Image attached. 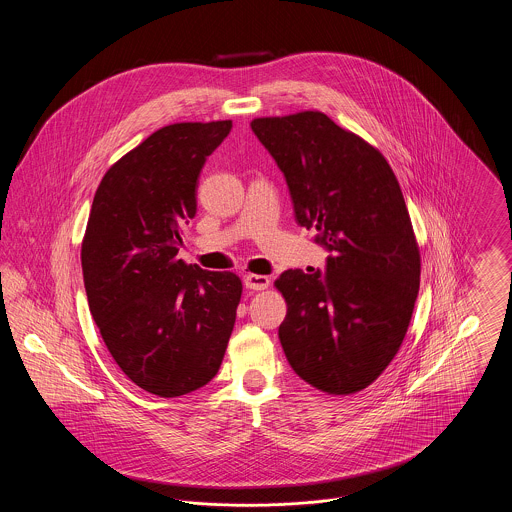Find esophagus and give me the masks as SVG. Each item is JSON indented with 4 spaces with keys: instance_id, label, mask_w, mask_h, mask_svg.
<instances>
[{
    "instance_id": "34e87169",
    "label": "esophagus",
    "mask_w": 512,
    "mask_h": 512,
    "mask_svg": "<svg viewBox=\"0 0 512 512\" xmlns=\"http://www.w3.org/2000/svg\"><path fill=\"white\" fill-rule=\"evenodd\" d=\"M270 280L263 274H245L244 286L247 290H253V292H259V290H267Z\"/></svg>"
}]
</instances>
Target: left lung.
<instances>
[{
	"label": "left lung",
	"instance_id": "left-lung-1",
	"mask_svg": "<svg viewBox=\"0 0 512 512\" xmlns=\"http://www.w3.org/2000/svg\"><path fill=\"white\" fill-rule=\"evenodd\" d=\"M284 174L295 222L330 255L276 280L288 313L278 338L317 390H365L390 365L413 317L420 255L399 182L384 155L318 111L251 121Z\"/></svg>",
	"mask_w": 512,
	"mask_h": 512
}]
</instances>
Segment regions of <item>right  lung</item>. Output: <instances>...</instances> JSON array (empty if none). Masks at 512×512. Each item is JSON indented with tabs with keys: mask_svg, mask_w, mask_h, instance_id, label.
Instances as JSON below:
<instances>
[{
	"mask_svg": "<svg viewBox=\"0 0 512 512\" xmlns=\"http://www.w3.org/2000/svg\"><path fill=\"white\" fill-rule=\"evenodd\" d=\"M230 130L232 121L165 126L94 195L80 253L90 313L122 372L159 397L209 384L236 322L240 278L176 259L199 172Z\"/></svg>",
	"mask_w": 512,
	"mask_h": 512,
	"instance_id": "right-lung-1",
	"label": "right lung"
}]
</instances>
